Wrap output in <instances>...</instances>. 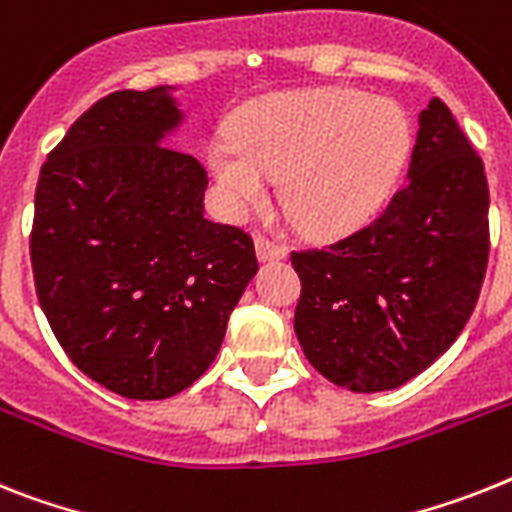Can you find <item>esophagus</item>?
<instances>
[{
    "label": "esophagus",
    "instance_id": "esophagus-1",
    "mask_svg": "<svg viewBox=\"0 0 512 512\" xmlns=\"http://www.w3.org/2000/svg\"><path fill=\"white\" fill-rule=\"evenodd\" d=\"M256 256H259V261H280V259H285L287 251H285V246L274 243V240L256 238Z\"/></svg>",
    "mask_w": 512,
    "mask_h": 512
}]
</instances>
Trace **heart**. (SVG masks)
<instances>
[{
    "mask_svg": "<svg viewBox=\"0 0 512 512\" xmlns=\"http://www.w3.org/2000/svg\"><path fill=\"white\" fill-rule=\"evenodd\" d=\"M411 122L400 104L319 88L264 96L240 109L230 141L209 167L232 209L259 204L264 177H280V201L306 232L358 227L390 198L408 154Z\"/></svg>",
    "mask_w": 512,
    "mask_h": 512,
    "instance_id": "1",
    "label": "heart"
}]
</instances>
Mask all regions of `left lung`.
Here are the masks:
<instances>
[{
    "label": "left lung",
    "instance_id": "1",
    "mask_svg": "<svg viewBox=\"0 0 512 512\" xmlns=\"http://www.w3.org/2000/svg\"><path fill=\"white\" fill-rule=\"evenodd\" d=\"M295 335L322 377L395 390L445 353L479 301L489 261V188L445 101L418 114L408 180L371 225L293 251Z\"/></svg>",
    "mask_w": 512,
    "mask_h": 512
}]
</instances>
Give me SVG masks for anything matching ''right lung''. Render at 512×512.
I'll use <instances>...</instances> for the list:
<instances>
[{"instance_id":"add662e5","label":"right lung","mask_w":512,"mask_h":512,"mask_svg":"<svg viewBox=\"0 0 512 512\" xmlns=\"http://www.w3.org/2000/svg\"><path fill=\"white\" fill-rule=\"evenodd\" d=\"M180 122L172 86L114 91L73 122L36 185L38 303L67 358L130 400L196 382L259 272L246 232L204 217V167L164 146Z\"/></svg>"}]
</instances>
